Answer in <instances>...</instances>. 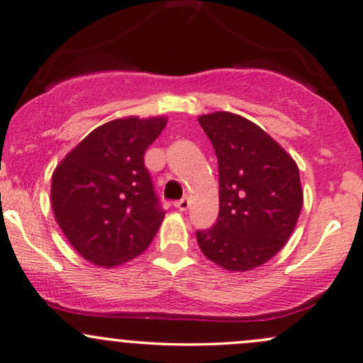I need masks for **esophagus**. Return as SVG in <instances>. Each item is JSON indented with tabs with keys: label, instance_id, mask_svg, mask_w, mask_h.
Masks as SVG:
<instances>
[{
	"label": "esophagus",
	"instance_id": "esophagus-1",
	"mask_svg": "<svg viewBox=\"0 0 363 363\" xmlns=\"http://www.w3.org/2000/svg\"><path fill=\"white\" fill-rule=\"evenodd\" d=\"M189 207H190V202H189V199H182V200H178V202H174V208L178 210V212H186V210H189Z\"/></svg>",
	"mask_w": 363,
	"mask_h": 363
}]
</instances>
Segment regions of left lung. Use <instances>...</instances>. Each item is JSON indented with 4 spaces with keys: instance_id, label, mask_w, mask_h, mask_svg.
I'll list each match as a JSON object with an SVG mask.
<instances>
[{
    "instance_id": "1",
    "label": "left lung",
    "mask_w": 363,
    "mask_h": 363,
    "mask_svg": "<svg viewBox=\"0 0 363 363\" xmlns=\"http://www.w3.org/2000/svg\"><path fill=\"white\" fill-rule=\"evenodd\" d=\"M218 160V218L196 232L205 257L230 272L266 264L284 247L303 208L296 161L252 121L199 116Z\"/></svg>"
}]
</instances>
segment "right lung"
<instances>
[{"label": "right lung", "mask_w": 363, "mask_h": 363, "mask_svg": "<svg viewBox=\"0 0 363 363\" xmlns=\"http://www.w3.org/2000/svg\"><path fill=\"white\" fill-rule=\"evenodd\" d=\"M167 123L164 116L109 121L53 169V216L86 261L111 269L140 256L153 240L164 212L145 168V151Z\"/></svg>", "instance_id": "obj_1"}]
</instances>
